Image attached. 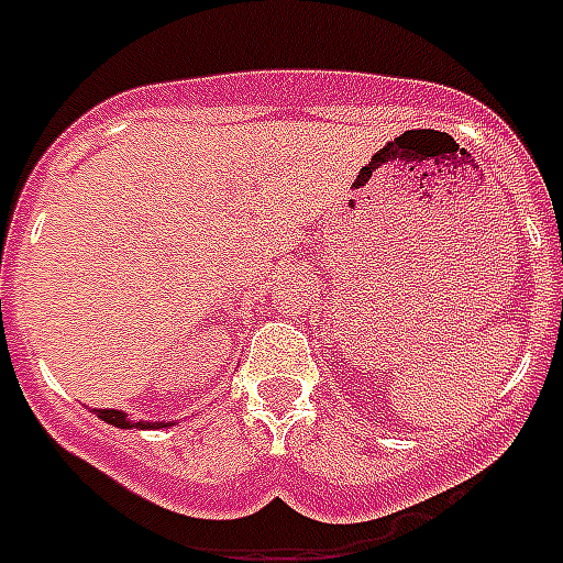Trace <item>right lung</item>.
Returning <instances> with one entry per match:
<instances>
[{
	"mask_svg": "<svg viewBox=\"0 0 563 563\" xmlns=\"http://www.w3.org/2000/svg\"><path fill=\"white\" fill-rule=\"evenodd\" d=\"M96 415L101 417V420H107L109 426H118V429H163V426H168V422H129V417L123 415V411H114V409H96Z\"/></svg>",
	"mask_w": 563,
	"mask_h": 563,
	"instance_id": "1",
	"label": "right lung"
}]
</instances>
